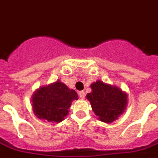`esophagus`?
<instances>
[{
  "instance_id": "34e87169",
  "label": "esophagus",
  "mask_w": 158,
  "mask_h": 158,
  "mask_svg": "<svg viewBox=\"0 0 158 158\" xmlns=\"http://www.w3.org/2000/svg\"><path fill=\"white\" fill-rule=\"evenodd\" d=\"M78 94H79V97H80L81 99H84V98H85V92H84V91H80V92L78 93Z\"/></svg>"
}]
</instances>
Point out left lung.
<instances>
[{"label": "left lung", "mask_w": 158, "mask_h": 158, "mask_svg": "<svg viewBox=\"0 0 158 158\" xmlns=\"http://www.w3.org/2000/svg\"><path fill=\"white\" fill-rule=\"evenodd\" d=\"M92 91L86 95L91 107L98 119L110 123L124 112L127 105V94L119 88L97 81L90 85Z\"/></svg>", "instance_id": "left-lung-1"}]
</instances>
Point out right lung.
I'll use <instances>...</instances> for the list:
<instances>
[{
  "instance_id": "obj_1",
  "label": "right lung",
  "mask_w": 158,
  "mask_h": 158,
  "mask_svg": "<svg viewBox=\"0 0 158 158\" xmlns=\"http://www.w3.org/2000/svg\"><path fill=\"white\" fill-rule=\"evenodd\" d=\"M76 91L60 81L40 87L32 95L34 114L40 119L60 123L69 114L72 102L78 99Z\"/></svg>"
}]
</instances>
